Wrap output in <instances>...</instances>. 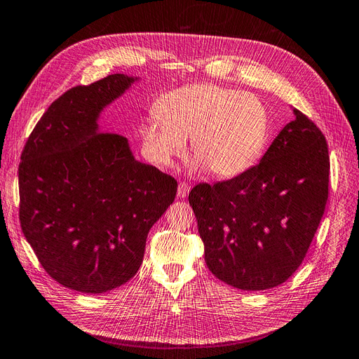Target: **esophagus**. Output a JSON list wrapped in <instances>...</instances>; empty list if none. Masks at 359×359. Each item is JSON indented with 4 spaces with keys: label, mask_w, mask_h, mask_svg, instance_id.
Segmentation results:
<instances>
[{
    "label": "esophagus",
    "mask_w": 359,
    "mask_h": 359,
    "mask_svg": "<svg viewBox=\"0 0 359 359\" xmlns=\"http://www.w3.org/2000/svg\"><path fill=\"white\" fill-rule=\"evenodd\" d=\"M189 189H191V187L188 185V183H185V182L179 183V187H177V197H179V198H185V197H188Z\"/></svg>",
    "instance_id": "1"
}]
</instances>
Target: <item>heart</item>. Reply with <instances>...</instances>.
I'll use <instances>...</instances> for the list:
<instances>
[{"instance_id":"b5f03b06","label":"heart","mask_w":359,"mask_h":359,"mask_svg":"<svg viewBox=\"0 0 359 359\" xmlns=\"http://www.w3.org/2000/svg\"><path fill=\"white\" fill-rule=\"evenodd\" d=\"M140 128L146 155L163 167L185 151L215 177L231 179L260 159L269 116L259 97L217 84H192L162 95Z\"/></svg>"}]
</instances>
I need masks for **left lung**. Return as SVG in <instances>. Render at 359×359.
I'll use <instances>...</instances> for the list:
<instances>
[{
    "instance_id": "obj_1",
    "label": "left lung",
    "mask_w": 359,
    "mask_h": 359,
    "mask_svg": "<svg viewBox=\"0 0 359 359\" xmlns=\"http://www.w3.org/2000/svg\"><path fill=\"white\" fill-rule=\"evenodd\" d=\"M260 163L189 192L209 271L241 290H266L299 268L322 221L330 155L322 130L301 111Z\"/></svg>"
}]
</instances>
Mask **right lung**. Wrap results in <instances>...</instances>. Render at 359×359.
<instances>
[{"mask_svg":"<svg viewBox=\"0 0 359 359\" xmlns=\"http://www.w3.org/2000/svg\"><path fill=\"white\" fill-rule=\"evenodd\" d=\"M138 78L109 75L54 100L20 155L19 221L40 264L67 289L104 293L142 263L146 239L177 182L100 132L102 109Z\"/></svg>","mask_w":359,"mask_h":359,"instance_id":"right-lung-1","label":"right lung"}]
</instances>
